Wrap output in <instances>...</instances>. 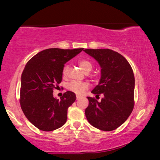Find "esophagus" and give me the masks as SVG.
<instances>
[{"label": "esophagus", "instance_id": "esophagus-1", "mask_svg": "<svg viewBox=\"0 0 160 160\" xmlns=\"http://www.w3.org/2000/svg\"><path fill=\"white\" fill-rule=\"evenodd\" d=\"M82 98V96H81V95H76V99H77V100H78V99H80V98Z\"/></svg>", "mask_w": 160, "mask_h": 160}]
</instances>
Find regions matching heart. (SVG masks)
<instances>
[{"instance_id": "obj_1", "label": "heart", "mask_w": 160, "mask_h": 160, "mask_svg": "<svg viewBox=\"0 0 160 160\" xmlns=\"http://www.w3.org/2000/svg\"><path fill=\"white\" fill-rule=\"evenodd\" d=\"M78 64H79L80 67L82 68V70L85 72H89L92 68V65L89 62V60H80L78 61ZM68 71V66L65 65L63 67L62 74L63 76H67ZM89 87V84L87 82H76V81H73V82H70L67 85V88L68 90L73 92L77 94V95H81Z\"/></svg>"}]
</instances>
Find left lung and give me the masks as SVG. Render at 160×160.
<instances>
[{
	"mask_svg": "<svg viewBox=\"0 0 160 160\" xmlns=\"http://www.w3.org/2000/svg\"><path fill=\"white\" fill-rule=\"evenodd\" d=\"M101 68L100 82L92 93L103 95L101 101L87 97L85 109L88 122L104 131L114 130L128 119L134 108L135 77L128 61L122 54L108 49H84Z\"/></svg>",
	"mask_w": 160,
	"mask_h": 160,
	"instance_id": "8db88e82",
	"label": "left lung"
}]
</instances>
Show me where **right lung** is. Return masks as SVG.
<instances>
[{
  "instance_id": "add662e5",
  "label": "right lung",
  "mask_w": 160,
  "mask_h": 160,
  "mask_svg": "<svg viewBox=\"0 0 160 160\" xmlns=\"http://www.w3.org/2000/svg\"><path fill=\"white\" fill-rule=\"evenodd\" d=\"M83 49H47L26 64L21 76L19 102L27 119L39 130L52 131L66 122L68 108L76 100V95L68 91L59 100L54 98L53 89L62 82L65 63Z\"/></svg>"
}]
</instances>
